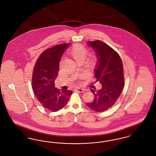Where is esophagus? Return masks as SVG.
<instances>
[{
  "mask_svg": "<svg viewBox=\"0 0 156 156\" xmlns=\"http://www.w3.org/2000/svg\"><path fill=\"white\" fill-rule=\"evenodd\" d=\"M75 91H77V92H81V93H83V92H85V89L80 88H76V89H75Z\"/></svg>",
  "mask_w": 156,
  "mask_h": 156,
  "instance_id": "obj_1",
  "label": "esophagus"
}]
</instances>
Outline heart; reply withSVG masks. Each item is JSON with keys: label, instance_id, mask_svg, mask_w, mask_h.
Here are the masks:
<instances>
[{"label": "heart", "instance_id": "obj_1", "mask_svg": "<svg viewBox=\"0 0 156 156\" xmlns=\"http://www.w3.org/2000/svg\"><path fill=\"white\" fill-rule=\"evenodd\" d=\"M69 55L79 63L83 61L88 66H93L97 62V57L94 54H88V48L83 45L75 44L69 50Z\"/></svg>", "mask_w": 156, "mask_h": 156}]
</instances>
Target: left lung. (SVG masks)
I'll return each instance as SVG.
<instances>
[{"mask_svg": "<svg viewBox=\"0 0 156 156\" xmlns=\"http://www.w3.org/2000/svg\"><path fill=\"white\" fill-rule=\"evenodd\" d=\"M88 44L97 52L98 63L95 76L102 87L97 91L90 89L94 99L87 105L94 111H105L116 102L124 87L122 61L118 52L102 41H89Z\"/></svg>", "mask_w": 156, "mask_h": 156, "instance_id": "left-lung-1", "label": "left lung"}]
</instances>
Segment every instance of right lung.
Returning <instances> with one entry per match:
<instances>
[{
  "instance_id": "1",
  "label": "right lung",
  "mask_w": 156,
  "mask_h": 156,
  "mask_svg": "<svg viewBox=\"0 0 156 156\" xmlns=\"http://www.w3.org/2000/svg\"><path fill=\"white\" fill-rule=\"evenodd\" d=\"M69 45L63 43L46 49L38 57L33 68V90L40 104L50 111H58L64 108L73 94L72 90L58 89L54 85L61 57Z\"/></svg>"
}]
</instances>
